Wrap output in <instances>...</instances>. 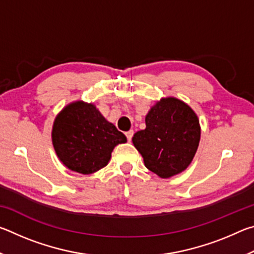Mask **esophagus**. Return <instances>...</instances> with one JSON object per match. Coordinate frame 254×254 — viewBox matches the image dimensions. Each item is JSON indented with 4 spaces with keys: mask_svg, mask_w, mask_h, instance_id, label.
<instances>
[{
    "mask_svg": "<svg viewBox=\"0 0 254 254\" xmlns=\"http://www.w3.org/2000/svg\"><path fill=\"white\" fill-rule=\"evenodd\" d=\"M133 130H130V131H127V132H126V135H127V141H131L132 140V136H133Z\"/></svg>",
    "mask_w": 254,
    "mask_h": 254,
    "instance_id": "34e87169",
    "label": "esophagus"
}]
</instances>
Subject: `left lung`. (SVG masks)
<instances>
[{
    "mask_svg": "<svg viewBox=\"0 0 254 254\" xmlns=\"http://www.w3.org/2000/svg\"><path fill=\"white\" fill-rule=\"evenodd\" d=\"M199 140L197 114L186 103L173 96L162 97L151 106L145 115V128L132 137L144 166L163 179L187 169Z\"/></svg>",
    "mask_w": 254,
    "mask_h": 254,
    "instance_id": "left-lung-1",
    "label": "left lung"
}]
</instances>
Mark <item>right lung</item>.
<instances>
[{
  "mask_svg": "<svg viewBox=\"0 0 254 254\" xmlns=\"http://www.w3.org/2000/svg\"><path fill=\"white\" fill-rule=\"evenodd\" d=\"M51 140L64 166L75 173L91 175L109 163L112 151L127 136L107 121L93 103H69L56 117Z\"/></svg>",
  "mask_w": 254,
  "mask_h": 254,
  "instance_id": "right-lung-1",
  "label": "right lung"
}]
</instances>
